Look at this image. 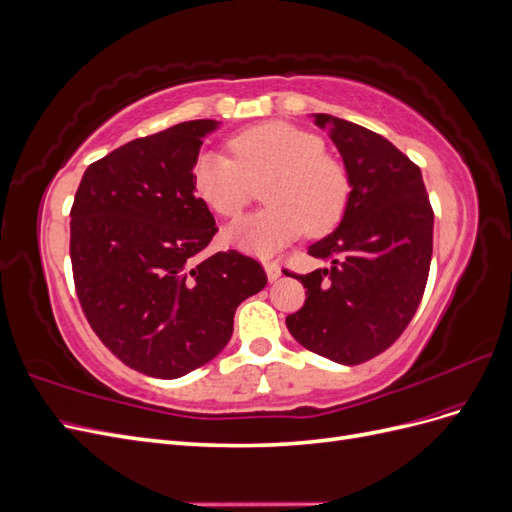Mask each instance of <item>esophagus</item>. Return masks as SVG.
<instances>
[{
    "label": "esophagus",
    "instance_id": "obj_1",
    "mask_svg": "<svg viewBox=\"0 0 512 512\" xmlns=\"http://www.w3.org/2000/svg\"><path fill=\"white\" fill-rule=\"evenodd\" d=\"M265 271H267L269 282H275L277 277L282 275V269H280V265H277V260H265Z\"/></svg>",
    "mask_w": 512,
    "mask_h": 512
}]
</instances>
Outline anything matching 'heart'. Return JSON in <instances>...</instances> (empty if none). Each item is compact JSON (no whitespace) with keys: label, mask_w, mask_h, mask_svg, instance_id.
Segmentation results:
<instances>
[{"label":"heart","mask_w":512,"mask_h":512,"mask_svg":"<svg viewBox=\"0 0 512 512\" xmlns=\"http://www.w3.org/2000/svg\"><path fill=\"white\" fill-rule=\"evenodd\" d=\"M222 151L198 153L192 164L194 192L222 218H237L252 200V183L262 185L265 209L226 230V239L245 252L269 254L307 235H327L342 222L350 183L346 168L322 141L286 121H265L228 141Z\"/></svg>","instance_id":"1"}]
</instances>
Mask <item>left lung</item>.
<instances>
[{"label": "left lung", "mask_w": 512, "mask_h": 512, "mask_svg": "<svg viewBox=\"0 0 512 512\" xmlns=\"http://www.w3.org/2000/svg\"><path fill=\"white\" fill-rule=\"evenodd\" d=\"M314 117L342 153L350 196L339 226L307 250L331 267L294 275L307 299L286 327L324 359L359 365L393 346L416 314L431 265L433 209L421 168L391 141L346 119Z\"/></svg>", "instance_id": "obj_1"}]
</instances>
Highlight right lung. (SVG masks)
I'll return each instance as SVG.
<instances>
[{
	"mask_svg": "<svg viewBox=\"0 0 512 512\" xmlns=\"http://www.w3.org/2000/svg\"><path fill=\"white\" fill-rule=\"evenodd\" d=\"M218 121H183L89 164L70 211V258L100 342L141 374L173 380L218 356L241 301L267 273L237 250L200 256L218 232L192 164Z\"/></svg>",
	"mask_w": 512,
	"mask_h": 512,
	"instance_id": "1",
	"label": "right lung"
}]
</instances>
